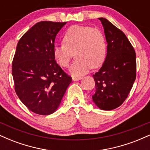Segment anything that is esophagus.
I'll list each match as a JSON object with an SVG mask.
<instances>
[{
    "label": "esophagus",
    "instance_id": "obj_1",
    "mask_svg": "<svg viewBox=\"0 0 150 150\" xmlns=\"http://www.w3.org/2000/svg\"><path fill=\"white\" fill-rule=\"evenodd\" d=\"M72 79H73V81H77V80H80V79H82V77H77V76H72Z\"/></svg>",
    "mask_w": 150,
    "mask_h": 150
}]
</instances>
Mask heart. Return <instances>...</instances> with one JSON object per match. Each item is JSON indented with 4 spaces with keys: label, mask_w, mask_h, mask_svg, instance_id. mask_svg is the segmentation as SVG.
Instances as JSON below:
<instances>
[{
    "label": "heart",
    "mask_w": 150,
    "mask_h": 150,
    "mask_svg": "<svg viewBox=\"0 0 150 150\" xmlns=\"http://www.w3.org/2000/svg\"><path fill=\"white\" fill-rule=\"evenodd\" d=\"M63 42L53 46V56L60 66L67 68L75 53L77 58L70 69L73 75H84L92 67L99 68L106 59V39L98 29L72 26L65 32Z\"/></svg>",
    "instance_id": "b5f03b06"
}]
</instances>
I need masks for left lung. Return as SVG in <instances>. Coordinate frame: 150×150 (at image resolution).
Returning <instances> with one entry per match:
<instances>
[{
	"label": "left lung",
	"mask_w": 150,
	"mask_h": 150,
	"mask_svg": "<svg viewBox=\"0 0 150 150\" xmlns=\"http://www.w3.org/2000/svg\"><path fill=\"white\" fill-rule=\"evenodd\" d=\"M102 23L107 42V55L94 75L95 104L102 110H113L124 102L136 78V55L125 34L106 19Z\"/></svg>",
	"instance_id": "obj_1"
}]
</instances>
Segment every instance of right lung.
<instances>
[{"instance_id":"1","label":"right lung","mask_w":150,"mask_h":150,"mask_svg":"<svg viewBox=\"0 0 150 150\" xmlns=\"http://www.w3.org/2000/svg\"><path fill=\"white\" fill-rule=\"evenodd\" d=\"M66 24L37 22L20 38L12 63L15 91L32 112L51 114L57 109L72 77L56 63V34Z\"/></svg>"}]
</instances>
